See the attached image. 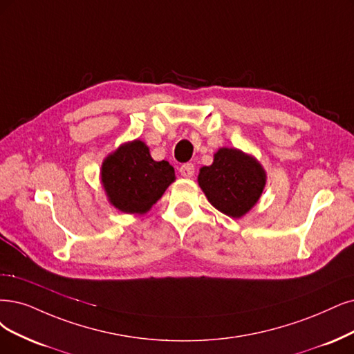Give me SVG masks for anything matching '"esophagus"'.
<instances>
[{"instance_id":"esophagus-1","label":"esophagus","mask_w":354,"mask_h":354,"mask_svg":"<svg viewBox=\"0 0 354 354\" xmlns=\"http://www.w3.org/2000/svg\"><path fill=\"white\" fill-rule=\"evenodd\" d=\"M179 172L184 178H192L194 172H195V167L192 163H185L179 167Z\"/></svg>"}]
</instances>
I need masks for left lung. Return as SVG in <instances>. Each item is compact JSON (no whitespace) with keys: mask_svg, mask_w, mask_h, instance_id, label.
<instances>
[{"mask_svg":"<svg viewBox=\"0 0 354 354\" xmlns=\"http://www.w3.org/2000/svg\"><path fill=\"white\" fill-rule=\"evenodd\" d=\"M267 174L252 154L221 147L210 166H203L198 185L214 208L232 218L250 213L263 195Z\"/></svg>","mask_w":354,"mask_h":354,"instance_id":"left-lung-1","label":"left lung"}]
</instances>
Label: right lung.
I'll list each match as a JSON object with an SVG mask.
<instances>
[{
    "instance_id": "add662e5",
    "label": "right lung",
    "mask_w": 354,
    "mask_h": 354,
    "mask_svg": "<svg viewBox=\"0 0 354 354\" xmlns=\"http://www.w3.org/2000/svg\"><path fill=\"white\" fill-rule=\"evenodd\" d=\"M169 162H156L147 144L133 140L109 153L100 167V182L108 201L127 214H144L175 182Z\"/></svg>"
}]
</instances>
